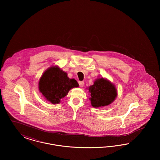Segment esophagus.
Here are the masks:
<instances>
[{
    "instance_id": "34e87169",
    "label": "esophagus",
    "mask_w": 160,
    "mask_h": 160,
    "mask_svg": "<svg viewBox=\"0 0 160 160\" xmlns=\"http://www.w3.org/2000/svg\"><path fill=\"white\" fill-rule=\"evenodd\" d=\"M78 84L80 87H83L84 86V82H78Z\"/></svg>"
}]
</instances>
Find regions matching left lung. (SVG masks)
Wrapping results in <instances>:
<instances>
[{
    "mask_svg": "<svg viewBox=\"0 0 160 160\" xmlns=\"http://www.w3.org/2000/svg\"><path fill=\"white\" fill-rule=\"evenodd\" d=\"M88 90L91 93L89 99L92 106L95 108L110 105L118 96L114 84L103 77L97 78L93 84L88 88Z\"/></svg>",
    "mask_w": 160,
    "mask_h": 160,
    "instance_id": "obj_1",
    "label": "left lung"
}]
</instances>
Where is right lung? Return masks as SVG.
Returning <instances> with one entry per match:
<instances>
[{
  "instance_id": "right-lung-1",
  "label": "right lung",
  "mask_w": 160,
  "mask_h": 160,
  "mask_svg": "<svg viewBox=\"0 0 160 160\" xmlns=\"http://www.w3.org/2000/svg\"><path fill=\"white\" fill-rule=\"evenodd\" d=\"M38 86L39 91L46 100L56 104L60 103L71 89L78 88V84L75 79L69 78L67 73L59 67L52 66L42 74Z\"/></svg>"
}]
</instances>
